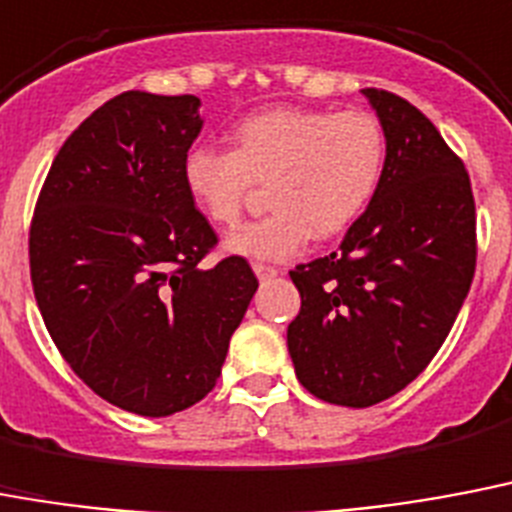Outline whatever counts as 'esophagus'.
I'll return each mask as SVG.
<instances>
[{"label":"esophagus","instance_id":"obj_1","mask_svg":"<svg viewBox=\"0 0 512 512\" xmlns=\"http://www.w3.org/2000/svg\"><path fill=\"white\" fill-rule=\"evenodd\" d=\"M253 272H256L259 280H272V277L280 275V269L269 267V264H253Z\"/></svg>","mask_w":512,"mask_h":512}]
</instances>
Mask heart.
Masks as SVG:
<instances>
[{
  "instance_id": "heart-1",
  "label": "heart",
  "mask_w": 512,
  "mask_h": 512,
  "mask_svg": "<svg viewBox=\"0 0 512 512\" xmlns=\"http://www.w3.org/2000/svg\"><path fill=\"white\" fill-rule=\"evenodd\" d=\"M235 150L192 147L182 177L192 203L222 230L240 224L256 185H267L269 211L227 237L245 259L296 256L312 235L333 237L367 208L386 166V134L367 110L267 108L232 132Z\"/></svg>"
}]
</instances>
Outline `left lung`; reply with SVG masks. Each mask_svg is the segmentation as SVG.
Here are the masks:
<instances>
[{"label":"left lung","instance_id":"obj_1","mask_svg":"<svg viewBox=\"0 0 512 512\" xmlns=\"http://www.w3.org/2000/svg\"><path fill=\"white\" fill-rule=\"evenodd\" d=\"M386 134V166L341 251L298 264L301 312L288 351L322 402L372 407L428 367L476 272L468 171L439 129L402 97L362 89Z\"/></svg>","mask_w":512,"mask_h":512}]
</instances>
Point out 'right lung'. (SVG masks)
I'll list each match as a JSON object with an SVG mask.
<instances>
[{
    "label": "right lung",
    "mask_w": 512,
    "mask_h": 512,
    "mask_svg": "<svg viewBox=\"0 0 512 512\" xmlns=\"http://www.w3.org/2000/svg\"><path fill=\"white\" fill-rule=\"evenodd\" d=\"M195 94L124 92L65 140L36 200L28 256L39 312L71 370L121 410L166 418L222 375L259 280L216 245L182 166Z\"/></svg>",
    "instance_id": "1"
}]
</instances>
